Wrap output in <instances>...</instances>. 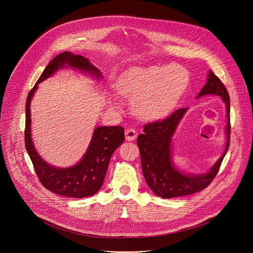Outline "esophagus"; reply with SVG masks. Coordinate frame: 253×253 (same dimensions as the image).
Wrapping results in <instances>:
<instances>
[{"instance_id":"1","label":"esophagus","mask_w":253,"mask_h":253,"mask_svg":"<svg viewBox=\"0 0 253 253\" xmlns=\"http://www.w3.org/2000/svg\"><path fill=\"white\" fill-rule=\"evenodd\" d=\"M125 136H126V139L127 140H134L137 136V132L133 129V128H128L126 131H125Z\"/></svg>"}]
</instances>
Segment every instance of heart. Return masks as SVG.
Segmentation results:
<instances>
[{"label": "heart", "mask_w": 253, "mask_h": 253, "mask_svg": "<svg viewBox=\"0 0 253 253\" xmlns=\"http://www.w3.org/2000/svg\"><path fill=\"white\" fill-rule=\"evenodd\" d=\"M189 73L182 66H134L118 79L116 89L121 96L132 98V108L144 120L168 114L189 84Z\"/></svg>", "instance_id": "heart-1"}]
</instances>
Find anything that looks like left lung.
Returning <instances> with one entry per match:
<instances>
[{
    "mask_svg": "<svg viewBox=\"0 0 253 253\" xmlns=\"http://www.w3.org/2000/svg\"><path fill=\"white\" fill-rule=\"evenodd\" d=\"M207 94H215L222 98L227 105L228 117L227 128H225L227 145L219 160L207 173L184 175L171 163V137L187 109L176 110L162 121L159 120L154 123L145 124L143 133L137 137L144 179L151 190L159 197L170 199L198 193L206 189L217 174L223 158L230 147V96L220 79L211 71L209 72L207 83L199 93L198 97Z\"/></svg>",
    "mask_w": 253,
    "mask_h": 253,
    "instance_id": "obj_1",
    "label": "left lung"
}]
</instances>
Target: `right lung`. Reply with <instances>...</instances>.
<instances>
[{"instance_id":"right-lung-1","label":"right lung","mask_w":253,"mask_h":253,"mask_svg":"<svg viewBox=\"0 0 253 253\" xmlns=\"http://www.w3.org/2000/svg\"><path fill=\"white\" fill-rule=\"evenodd\" d=\"M63 66H72L74 69L95 75V77L101 76L100 72L87 58L75 55L72 52H62L53 58L26 98L24 142L36 174L47 190L65 197L85 198L93 196L102 187L111 157L125 140L124 128L121 126L96 128L87 153L77 165L70 168L53 167L38 155L31 138V100L38 84Z\"/></svg>"}]
</instances>
